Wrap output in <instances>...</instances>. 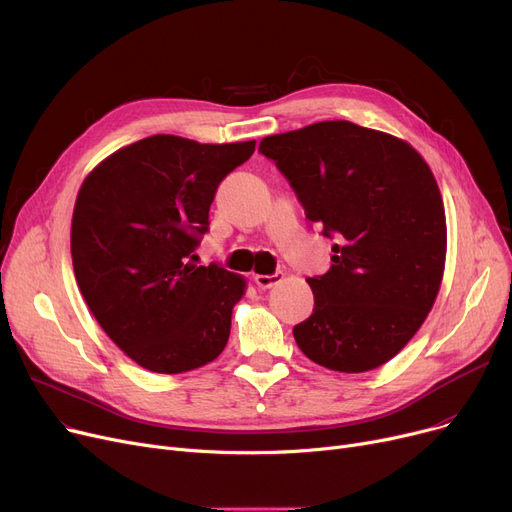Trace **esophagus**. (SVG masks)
<instances>
[{"mask_svg": "<svg viewBox=\"0 0 512 512\" xmlns=\"http://www.w3.org/2000/svg\"><path fill=\"white\" fill-rule=\"evenodd\" d=\"M281 279H283V273H273V275H256V277H254L256 285H258L260 289H270V287H275Z\"/></svg>", "mask_w": 512, "mask_h": 512, "instance_id": "1", "label": "esophagus"}]
</instances>
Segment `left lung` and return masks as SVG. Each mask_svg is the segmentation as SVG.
Returning <instances> with one entry per match:
<instances>
[{"mask_svg": "<svg viewBox=\"0 0 512 512\" xmlns=\"http://www.w3.org/2000/svg\"><path fill=\"white\" fill-rule=\"evenodd\" d=\"M258 150L335 239L328 273L308 279L314 310L293 326L295 343L328 370L386 364L424 324L444 273V204L428 163L343 119L266 136Z\"/></svg>", "mask_w": 512, "mask_h": 512, "instance_id": "1", "label": "left lung"}]
</instances>
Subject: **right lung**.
I'll return each instance as SVG.
<instances>
[{"instance_id": "obj_1", "label": "right lung", "mask_w": 512, "mask_h": 512, "mask_svg": "<svg viewBox=\"0 0 512 512\" xmlns=\"http://www.w3.org/2000/svg\"><path fill=\"white\" fill-rule=\"evenodd\" d=\"M254 148L157 134L119 148L84 179L72 217L80 293L109 339L150 372L196 370L227 345L246 281L190 258L219 184Z\"/></svg>"}]
</instances>
